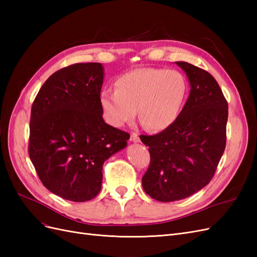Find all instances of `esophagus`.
Instances as JSON below:
<instances>
[{
  "label": "esophagus",
  "mask_w": 257,
  "mask_h": 257,
  "mask_svg": "<svg viewBox=\"0 0 257 257\" xmlns=\"http://www.w3.org/2000/svg\"><path fill=\"white\" fill-rule=\"evenodd\" d=\"M131 142L132 143H139L141 142V139H139V136L136 133L131 134Z\"/></svg>",
  "instance_id": "34e87169"
}]
</instances>
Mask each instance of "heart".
I'll use <instances>...</instances> for the list:
<instances>
[{"instance_id": "b5f03b06", "label": "heart", "mask_w": 257, "mask_h": 257, "mask_svg": "<svg viewBox=\"0 0 257 257\" xmlns=\"http://www.w3.org/2000/svg\"><path fill=\"white\" fill-rule=\"evenodd\" d=\"M188 92L184 76L165 68H137L121 75L115 89H104L99 105L105 120L122 127L138 115L151 131H164L178 119Z\"/></svg>"}]
</instances>
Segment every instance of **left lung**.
I'll return each instance as SVG.
<instances>
[{"instance_id":"8db88e82","label":"left lung","mask_w":257,"mask_h":257,"mask_svg":"<svg viewBox=\"0 0 257 257\" xmlns=\"http://www.w3.org/2000/svg\"><path fill=\"white\" fill-rule=\"evenodd\" d=\"M175 63L188 77L189 98L172 126L141 136L151 157L143 188L163 203L184 199L205 188L226 144L228 105L220 85L204 69L188 62Z\"/></svg>"}]
</instances>
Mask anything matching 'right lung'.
<instances>
[{"instance_id":"obj_1","label":"right lung","mask_w":257,"mask_h":257,"mask_svg":"<svg viewBox=\"0 0 257 257\" xmlns=\"http://www.w3.org/2000/svg\"><path fill=\"white\" fill-rule=\"evenodd\" d=\"M100 63L60 69L43 84L32 105L29 155L43 184L72 201L94 198L103 164L127 146L130 135L103 119Z\"/></svg>"}]
</instances>
